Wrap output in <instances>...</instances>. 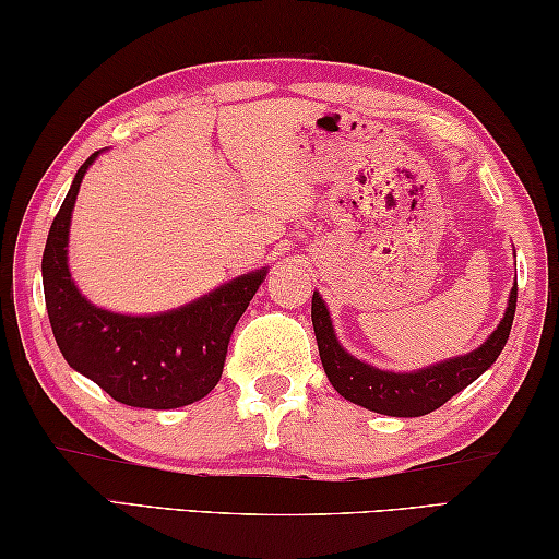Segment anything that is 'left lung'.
Masks as SVG:
<instances>
[{
    "mask_svg": "<svg viewBox=\"0 0 559 559\" xmlns=\"http://www.w3.org/2000/svg\"><path fill=\"white\" fill-rule=\"evenodd\" d=\"M518 302V283L510 288L508 308L498 328L488 335L480 347L471 349L466 355L449 357L443 362L421 367L414 372H392L380 370L365 359H357L340 345L335 335L333 318L320 293H313V318L316 340L320 349V362L328 374L330 384L335 386L340 396L347 402L365 406V409L386 414V416H424L441 404H447L453 394L466 390L471 382H476L498 355L503 353L508 343L510 328H513Z\"/></svg>",
    "mask_w": 559,
    "mask_h": 559,
    "instance_id": "8db88e82",
    "label": "left lung"
}]
</instances>
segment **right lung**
Segmentation results:
<instances>
[{
  "mask_svg": "<svg viewBox=\"0 0 559 559\" xmlns=\"http://www.w3.org/2000/svg\"><path fill=\"white\" fill-rule=\"evenodd\" d=\"M98 155L75 173L46 239L41 278L56 345L75 372L120 404L177 409L200 402L219 382L234 325L269 269L236 276L165 313L126 316L93 306L71 278L69 229L83 175Z\"/></svg>",
  "mask_w": 559,
  "mask_h": 559,
  "instance_id": "1",
  "label": "right lung"
}]
</instances>
